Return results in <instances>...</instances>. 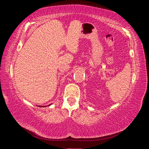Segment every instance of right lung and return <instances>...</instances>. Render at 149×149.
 I'll list each match as a JSON object with an SVG mask.
<instances>
[{"label": "right lung", "instance_id": "obj_1", "mask_svg": "<svg viewBox=\"0 0 149 149\" xmlns=\"http://www.w3.org/2000/svg\"><path fill=\"white\" fill-rule=\"evenodd\" d=\"M50 105H52V104H49L48 106H49ZM38 106L39 107H46V106Z\"/></svg>", "mask_w": 149, "mask_h": 149}]
</instances>
